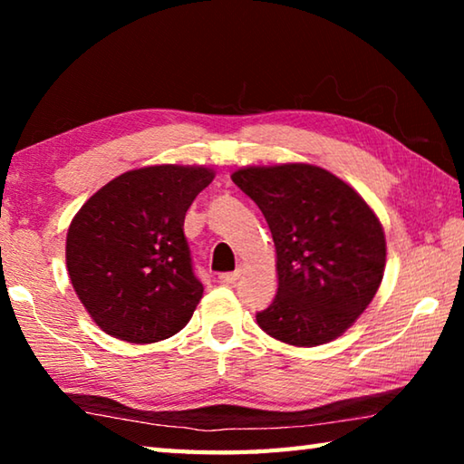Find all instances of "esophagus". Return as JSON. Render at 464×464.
Returning <instances> with one entry per match:
<instances>
[{
    "instance_id": "34e87169",
    "label": "esophagus",
    "mask_w": 464,
    "mask_h": 464,
    "mask_svg": "<svg viewBox=\"0 0 464 464\" xmlns=\"http://www.w3.org/2000/svg\"><path fill=\"white\" fill-rule=\"evenodd\" d=\"M239 276H241L239 270H235V272H223V274H218V280H221L223 285H235V282L239 280Z\"/></svg>"
}]
</instances>
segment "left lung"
<instances>
[{
  "label": "left lung",
  "mask_w": 464,
  "mask_h": 464,
  "mask_svg": "<svg viewBox=\"0 0 464 464\" xmlns=\"http://www.w3.org/2000/svg\"><path fill=\"white\" fill-rule=\"evenodd\" d=\"M231 179L268 223L278 290L257 325L276 340L313 348L335 340L381 286L384 231L354 188L309 163L243 168Z\"/></svg>",
  "instance_id": "1"
}]
</instances>
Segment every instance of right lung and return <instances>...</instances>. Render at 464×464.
I'll use <instances>...</instances> for the list:
<instances>
[{"mask_svg":"<svg viewBox=\"0 0 464 464\" xmlns=\"http://www.w3.org/2000/svg\"><path fill=\"white\" fill-rule=\"evenodd\" d=\"M215 171L151 166L114 178L67 231V272L102 332L130 343L168 340L202 298L184 235L186 210Z\"/></svg>","mask_w":464,"mask_h":464,"instance_id":"1","label":"right lung"}]
</instances>
